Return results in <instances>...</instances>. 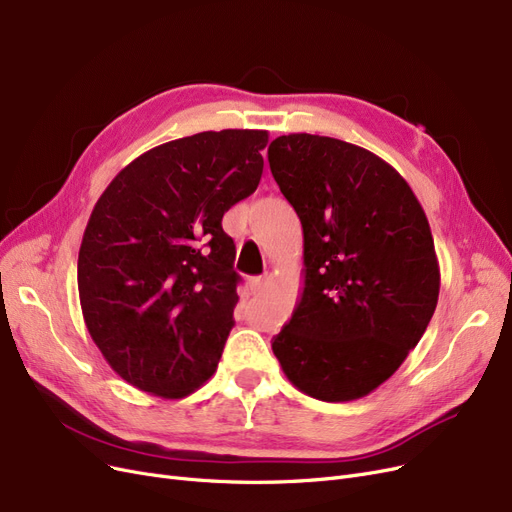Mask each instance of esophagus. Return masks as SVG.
<instances>
[{
	"instance_id": "1",
	"label": "esophagus",
	"mask_w": 512,
	"mask_h": 512,
	"mask_svg": "<svg viewBox=\"0 0 512 512\" xmlns=\"http://www.w3.org/2000/svg\"><path fill=\"white\" fill-rule=\"evenodd\" d=\"M249 288H251V295H261L263 288H265V278H261V276L251 278L249 280Z\"/></svg>"
}]
</instances>
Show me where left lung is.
<instances>
[{
    "label": "left lung",
    "instance_id": "8db88e82",
    "mask_svg": "<svg viewBox=\"0 0 512 512\" xmlns=\"http://www.w3.org/2000/svg\"><path fill=\"white\" fill-rule=\"evenodd\" d=\"M303 228V293L272 349L299 391L322 402L372 393L433 318L439 263L408 182L355 144L288 133L268 148Z\"/></svg>",
    "mask_w": 512,
    "mask_h": 512
}]
</instances>
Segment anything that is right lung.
<instances>
[{
	"mask_svg": "<svg viewBox=\"0 0 512 512\" xmlns=\"http://www.w3.org/2000/svg\"><path fill=\"white\" fill-rule=\"evenodd\" d=\"M263 129L203 131L152 148L106 186L87 221L79 301L123 381L180 399L217 370L234 326V240L221 217L253 194Z\"/></svg>",
	"mask_w": 512,
	"mask_h": 512,
	"instance_id": "1",
	"label": "right lung"
}]
</instances>
